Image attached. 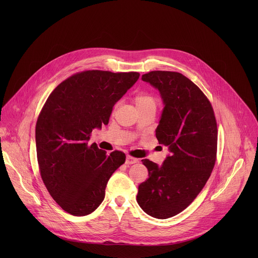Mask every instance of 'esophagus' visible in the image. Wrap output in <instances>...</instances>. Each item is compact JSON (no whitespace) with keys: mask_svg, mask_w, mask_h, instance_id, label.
<instances>
[{"mask_svg":"<svg viewBox=\"0 0 258 258\" xmlns=\"http://www.w3.org/2000/svg\"><path fill=\"white\" fill-rule=\"evenodd\" d=\"M138 162V159H136V158H134V157H132V156H126V161H125V163L127 164V165H132V164H135V163H137Z\"/></svg>","mask_w":258,"mask_h":258,"instance_id":"obj_1","label":"esophagus"}]
</instances>
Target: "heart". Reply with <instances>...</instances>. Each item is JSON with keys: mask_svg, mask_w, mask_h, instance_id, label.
Returning <instances> with one entry per match:
<instances>
[{"mask_svg": "<svg viewBox=\"0 0 258 258\" xmlns=\"http://www.w3.org/2000/svg\"><path fill=\"white\" fill-rule=\"evenodd\" d=\"M134 101H135L137 108L149 107V106L156 107V104H157L156 97L152 93L146 92V91L137 93L134 97Z\"/></svg>", "mask_w": 258, "mask_h": 258, "instance_id": "heart-1", "label": "heart"}]
</instances>
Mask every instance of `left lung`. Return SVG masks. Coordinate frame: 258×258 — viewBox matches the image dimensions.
<instances>
[{"instance_id":"left-lung-1","label":"left lung","mask_w":258,"mask_h":258,"mask_svg":"<svg viewBox=\"0 0 258 258\" xmlns=\"http://www.w3.org/2000/svg\"><path fill=\"white\" fill-rule=\"evenodd\" d=\"M142 79L163 98L156 137L171 155L161 167L142 160L149 178L138 186L137 203L149 216L165 220L186 209L208 182L217 160L218 125L208 97L183 74L155 71Z\"/></svg>"}]
</instances>
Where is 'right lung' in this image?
I'll use <instances>...</instances> for the list:
<instances>
[{
  "instance_id": "right-lung-1",
  "label": "right lung",
  "mask_w": 258,
  "mask_h": 258,
  "mask_svg": "<svg viewBox=\"0 0 258 258\" xmlns=\"http://www.w3.org/2000/svg\"><path fill=\"white\" fill-rule=\"evenodd\" d=\"M140 74L85 71L61 83L47 97L37 117L36 144L42 182L67 213L82 217L102 203L111 175L125 162L87 141L94 128L109 122L115 103Z\"/></svg>"
}]
</instances>
